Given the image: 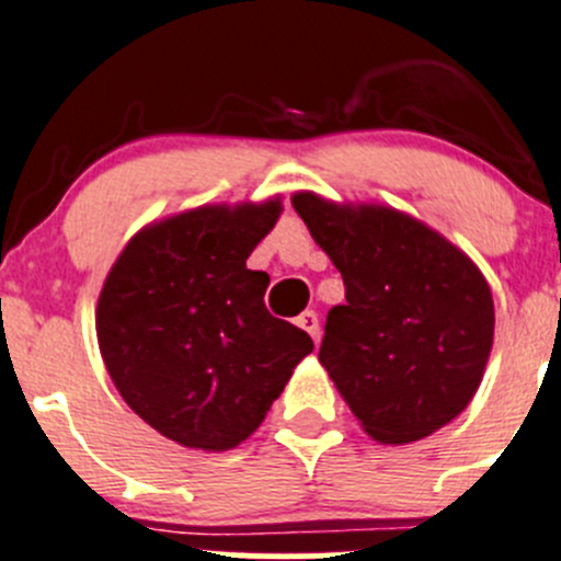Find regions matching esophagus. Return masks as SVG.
<instances>
[{"instance_id":"obj_1","label":"esophagus","mask_w":561,"mask_h":561,"mask_svg":"<svg viewBox=\"0 0 561 561\" xmlns=\"http://www.w3.org/2000/svg\"><path fill=\"white\" fill-rule=\"evenodd\" d=\"M298 325L304 328V331L309 333V336L314 339V344H320V336H322V328H320V317L312 309H307L301 317H298Z\"/></svg>"}]
</instances>
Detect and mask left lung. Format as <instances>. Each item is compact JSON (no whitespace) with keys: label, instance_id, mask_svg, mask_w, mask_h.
I'll list each match as a JSON object with an SVG mask.
<instances>
[{"label":"left lung","instance_id":"1","mask_svg":"<svg viewBox=\"0 0 561 561\" xmlns=\"http://www.w3.org/2000/svg\"><path fill=\"white\" fill-rule=\"evenodd\" d=\"M290 201L344 279L320 364L364 432L404 445L461 415L494 344V298L478 265L390 206L314 192Z\"/></svg>","mask_w":561,"mask_h":561}]
</instances>
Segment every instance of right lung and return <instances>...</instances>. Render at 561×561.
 Returning a JSON list of instances; mask_svg holds the SVG:
<instances>
[{"mask_svg":"<svg viewBox=\"0 0 561 561\" xmlns=\"http://www.w3.org/2000/svg\"><path fill=\"white\" fill-rule=\"evenodd\" d=\"M279 214V197L190 208L138 230L107 271L94 312L107 375L184 448L244 443L314 350L265 309L268 274L247 268Z\"/></svg>","mask_w":561,"mask_h":561,"instance_id":"obj_1","label":"right lung"}]
</instances>
